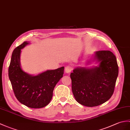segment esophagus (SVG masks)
<instances>
[{"label":"esophagus","instance_id":"obj_1","mask_svg":"<svg viewBox=\"0 0 130 130\" xmlns=\"http://www.w3.org/2000/svg\"><path fill=\"white\" fill-rule=\"evenodd\" d=\"M72 70V67L70 65H68L65 67V70L66 73H70V72H71Z\"/></svg>","mask_w":130,"mask_h":130}]
</instances>
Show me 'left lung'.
<instances>
[{"label":"left lung","instance_id":"1","mask_svg":"<svg viewBox=\"0 0 130 130\" xmlns=\"http://www.w3.org/2000/svg\"><path fill=\"white\" fill-rule=\"evenodd\" d=\"M95 58L100 64L93 68H76L70 74L72 91L79 104L97 106L113 95L119 74L115 55L109 50L98 51Z\"/></svg>","mask_w":130,"mask_h":130}]
</instances>
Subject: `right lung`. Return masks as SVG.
Segmentation results:
<instances>
[{"mask_svg": "<svg viewBox=\"0 0 130 130\" xmlns=\"http://www.w3.org/2000/svg\"><path fill=\"white\" fill-rule=\"evenodd\" d=\"M28 44L24 41L14 50L9 66V77L15 96L20 103L30 108H42L50 102L54 87L64 74V67L47 70L37 76L25 73L20 67V55L21 49Z\"/></svg>", "mask_w": 130, "mask_h": 130, "instance_id": "right-lung-1", "label": "right lung"}]
</instances>
